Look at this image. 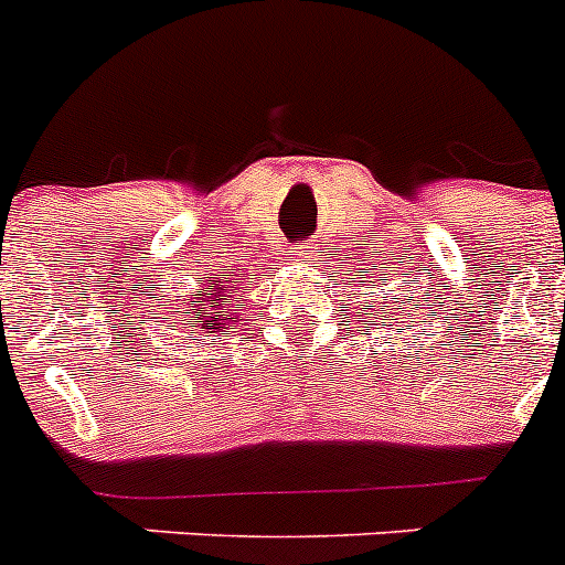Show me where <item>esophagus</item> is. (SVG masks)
Instances as JSON below:
<instances>
[{
    "instance_id": "obj_1",
    "label": "esophagus",
    "mask_w": 565,
    "mask_h": 565,
    "mask_svg": "<svg viewBox=\"0 0 565 565\" xmlns=\"http://www.w3.org/2000/svg\"><path fill=\"white\" fill-rule=\"evenodd\" d=\"M311 248H313V246H299V254H302V257H313Z\"/></svg>"
}]
</instances>
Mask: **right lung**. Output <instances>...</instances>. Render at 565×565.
I'll return each instance as SVG.
<instances>
[{
    "instance_id": "add662e5",
    "label": "right lung",
    "mask_w": 565,
    "mask_h": 565,
    "mask_svg": "<svg viewBox=\"0 0 565 565\" xmlns=\"http://www.w3.org/2000/svg\"><path fill=\"white\" fill-rule=\"evenodd\" d=\"M234 268H223L221 274H214V277L206 279V287L213 288V294L209 295L205 288H201L198 294H192V302L186 306L183 317L190 319L186 323L189 328H203L206 333H217L234 322V313H232V302H226L228 297H234ZM237 302V299H234ZM181 313V311H178ZM185 319H181L183 326Z\"/></svg>"
}]
</instances>
